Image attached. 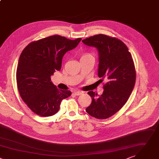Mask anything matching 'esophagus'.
Returning a JSON list of instances; mask_svg holds the SVG:
<instances>
[{
    "instance_id": "34e87169",
    "label": "esophagus",
    "mask_w": 159,
    "mask_h": 159,
    "mask_svg": "<svg viewBox=\"0 0 159 159\" xmlns=\"http://www.w3.org/2000/svg\"><path fill=\"white\" fill-rule=\"evenodd\" d=\"M82 93H83L82 91H75L74 92V94L75 95H76V96H80V95H81Z\"/></svg>"
}]
</instances>
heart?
I'll return each mask as SVG.
<instances>
[{"instance_id":"b5f03b06","label":"heart","mask_w":159,"mask_h":159,"mask_svg":"<svg viewBox=\"0 0 159 159\" xmlns=\"http://www.w3.org/2000/svg\"><path fill=\"white\" fill-rule=\"evenodd\" d=\"M88 56H90V57H93L91 54H84L82 57H88Z\"/></svg>"}]
</instances>
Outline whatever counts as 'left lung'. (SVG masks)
<instances>
[{"label": "left lung", "mask_w": 159, "mask_h": 159, "mask_svg": "<svg viewBox=\"0 0 159 159\" xmlns=\"http://www.w3.org/2000/svg\"><path fill=\"white\" fill-rule=\"evenodd\" d=\"M82 42L97 49L98 75L107 81L100 97L97 98L98 94L93 91L88 93L92 102L86 111L96 118L106 119L119 111L129 98L136 80L134 62L127 46L117 38L98 34Z\"/></svg>", "instance_id": "obj_1"}]
</instances>
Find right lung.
Wrapping results in <instances>:
<instances>
[{
	"instance_id": "add662e5",
	"label": "right lung",
	"mask_w": 159,
	"mask_h": 159,
	"mask_svg": "<svg viewBox=\"0 0 159 159\" xmlns=\"http://www.w3.org/2000/svg\"><path fill=\"white\" fill-rule=\"evenodd\" d=\"M81 40L54 35L32 42L22 51L16 71L17 88L23 101L34 113L52 116L59 111L61 101L71 96L70 91L58 89L51 76L61 70L63 56Z\"/></svg>"
}]
</instances>
